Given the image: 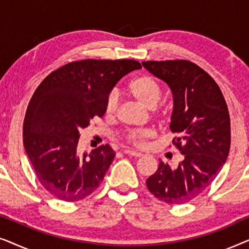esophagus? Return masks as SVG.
<instances>
[{
	"mask_svg": "<svg viewBox=\"0 0 249 249\" xmlns=\"http://www.w3.org/2000/svg\"><path fill=\"white\" fill-rule=\"evenodd\" d=\"M124 154H127V155L135 156V158H141V156H142V153L136 152V151H130V149H124Z\"/></svg>",
	"mask_w": 249,
	"mask_h": 249,
	"instance_id": "1",
	"label": "esophagus"
}]
</instances>
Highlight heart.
<instances>
[{
	"instance_id": "heart-1",
	"label": "heart",
	"mask_w": 249,
	"mask_h": 249,
	"mask_svg": "<svg viewBox=\"0 0 249 249\" xmlns=\"http://www.w3.org/2000/svg\"><path fill=\"white\" fill-rule=\"evenodd\" d=\"M129 93L134 96L139 103L148 108H154L162 97V88L154 78L151 76H139L135 78L129 85ZM119 108L118 95L112 91L107 96L105 112L107 115H115ZM153 136L151 129H137L128 130L121 135V141L135 147L145 146L148 138Z\"/></svg>"
}]
</instances>
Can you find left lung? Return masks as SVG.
<instances>
[{
    "mask_svg": "<svg viewBox=\"0 0 249 249\" xmlns=\"http://www.w3.org/2000/svg\"><path fill=\"white\" fill-rule=\"evenodd\" d=\"M146 69L168 84L173 95L172 144L183 155L177 168L160 162L146 180L162 202L185 204L202 194L222 169L230 149V115L215 80L188 60L146 61Z\"/></svg>",
    "mask_w": 249,
    "mask_h": 249,
    "instance_id": "left-lung-1",
    "label": "left lung"
}]
</instances>
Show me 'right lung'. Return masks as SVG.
<instances>
[{
  "label": "right lung",
  "mask_w": 249,
  "mask_h": 249,
  "mask_svg": "<svg viewBox=\"0 0 249 249\" xmlns=\"http://www.w3.org/2000/svg\"><path fill=\"white\" fill-rule=\"evenodd\" d=\"M141 68L128 59L73 61L36 88L23 120V146L37 180L54 197L77 202L103 181L115 152L107 144L80 155V130L103 117L114 85Z\"/></svg>",
  "instance_id": "add662e5"
}]
</instances>
